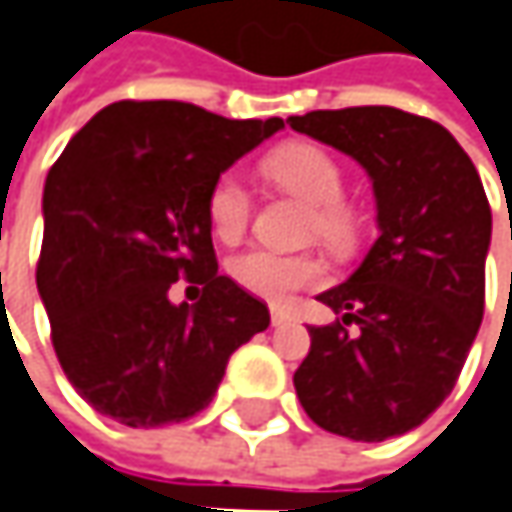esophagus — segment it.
Returning <instances> with one entry per match:
<instances>
[{
    "label": "esophagus",
    "mask_w": 512,
    "mask_h": 512,
    "mask_svg": "<svg viewBox=\"0 0 512 512\" xmlns=\"http://www.w3.org/2000/svg\"><path fill=\"white\" fill-rule=\"evenodd\" d=\"M293 322V316L284 310V307H272V325L275 328H281V325H290Z\"/></svg>",
    "instance_id": "obj_1"
}]
</instances>
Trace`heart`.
<instances>
[{"label": "heart", "instance_id": "1", "mask_svg": "<svg viewBox=\"0 0 512 512\" xmlns=\"http://www.w3.org/2000/svg\"><path fill=\"white\" fill-rule=\"evenodd\" d=\"M263 172L284 190L296 193L307 205H313L310 234L340 249L354 240L357 219L343 205L346 199L343 169L325 149L310 146V143L281 146L263 161ZM249 219H252V196L243 178L234 172L219 175L208 193L210 231L219 240L234 243L243 237ZM228 269H231V278L243 290L269 302H287L293 293L316 287L325 278V269L316 257L278 255L266 249H252V252L237 255L228 263Z\"/></svg>", "mask_w": 512, "mask_h": 512}]
</instances>
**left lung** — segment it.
<instances>
[{
    "mask_svg": "<svg viewBox=\"0 0 512 512\" xmlns=\"http://www.w3.org/2000/svg\"><path fill=\"white\" fill-rule=\"evenodd\" d=\"M287 122L366 169L381 231L349 281L316 296L358 334L342 322L310 325L296 393L331 434L401 437L454 390L484 319L492 213L481 175L440 122L398 108L310 111Z\"/></svg>",
    "mask_w": 512,
    "mask_h": 512,
    "instance_id": "8db88e82",
    "label": "left lung"
}]
</instances>
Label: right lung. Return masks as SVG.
<instances>
[{
    "instance_id": "obj_1",
    "label": "right lung",
    "mask_w": 512,
    "mask_h": 512,
    "mask_svg": "<svg viewBox=\"0 0 512 512\" xmlns=\"http://www.w3.org/2000/svg\"><path fill=\"white\" fill-rule=\"evenodd\" d=\"M284 128L190 102H114L46 175L37 290L75 393L128 428L205 410L228 357L269 328L266 304L216 272L208 193ZM178 277L203 287L172 305Z\"/></svg>"
}]
</instances>
